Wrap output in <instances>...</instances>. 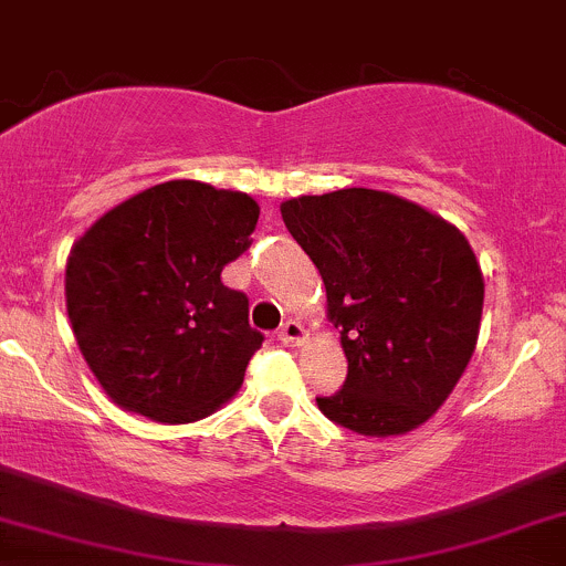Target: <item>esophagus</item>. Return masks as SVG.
Segmentation results:
<instances>
[{
    "instance_id": "obj_1",
    "label": "esophagus",
    "mask_w": 566,
    "mask_h": 566,
    "mask_svg": "<svg viewBox=\"0 0 566 566\" xmlns=\"http://www.w3.org/2000/svg\"><path fill=\"white\" fill-rule=\"evenodd\" d=\"M302 335H305V329H302V324L285 322V324L281 326V332H277V340H281L283 346H294V343L302 340Z\"/></svg>"
}]
</instances>
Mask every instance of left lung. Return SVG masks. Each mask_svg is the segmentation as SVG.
Listing matches in <instances>:
<instances>
[{
  "label": "left lung",
  "instance_id": "8db88e82",
  "mask_svg": "<svg viewBox=\"0 0 566 566\" xmlns=\"http://www.w3.org/2000/svg\"><path fill=\"white\" fill-rule=\"evenodd\" d=\"M311 255L340 332L348 376L316 398L332 422L387 439L428 422L480 337L485 281L458 226L384 190L346 188L281 203Z\"/></svg>",
  "mask_w": 566,
  "mask_h": 566
}]
</instances>
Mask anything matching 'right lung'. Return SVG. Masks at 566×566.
<instances>
[{
  "label": "right lung",
  "mask_w": 566,
  "mask_h": 566,
  "mask_svg": "<svg viewBox=\"0 0 566 566\" xmlns=\"http://www.w3.org/2000/svg\"><path fill=\"white\" fill-rule=\"evenodd\" d=\"M259 203L171 179L116 203L67 255L75 343L119 409L185 424L229 403L264 335L220 281L250 248Z\"/></svg>",
  "instance_id": "obj_1"
}]
</instances>
